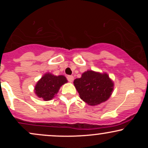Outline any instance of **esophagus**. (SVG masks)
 <instances>
[{"label":"esophagus","instance_id":"esophagus-1","mask_svg":"<svg viewBox=\"0 0 148 148\" xmlns=\"http://www.w3.org/2000/svg\"><path fill=\"white\" fill-rule=\"evenodd\" d=\"M67 79L68 80L69 82H72L74 81V76H67Z\"/></svg>","mask_w":148,"mask_h":148}]
</instances>
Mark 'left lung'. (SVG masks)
Masks as SVG:
<instances>
[{
	"label": "left lung",
	"mask_w": 148,
	"mask_h": 148,
	"mask_svg": "<svg viewBox=\"0 0 148 148\" xmlns=\"http://www.w3.org/2000/svg\"><path fill=\"white\" fill-rule=\"evenodd\" d=\"M74 84L81 99L91 106L106 101L113 90V83L108 74L87 71L81 78L76 79Z\"/></svg>",
	"instance_id": "left-lung-1"
}]
</instances>
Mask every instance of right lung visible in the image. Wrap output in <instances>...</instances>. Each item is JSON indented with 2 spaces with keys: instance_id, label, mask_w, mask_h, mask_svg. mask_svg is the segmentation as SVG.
Returning a JSON list of instances; mask_svg holds the SVG:
<instances>
[{
  "instance_id": "right-lung-1",
  "label": "right lung",
  "mask_w": 148,
  "mask_h": 148,
  "mask_svg": "<svg viewBox=\"0 0 148 148\" xmlns=\"http://www.w3.org/2000/svg\"><path fill=\"white\" fill-rule=\"evenodd\" d=\"M67 82L64 76H54L51 74H46L37 83L35 92L37 96L45 101H49L57 94L62 85Z\"/></svg>"
}]
</instances>
